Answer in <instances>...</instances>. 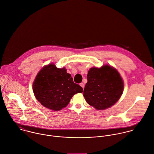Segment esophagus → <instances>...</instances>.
I'll return each instance as SVG.
<instances>
[{"instance_id": "obj_1", "label": "esophagus", "mask_w": 154, "mask_h": 154, "mask_svg": "<svg viewBox=\"0 0 154 154\" xmlns=\"http://www.w3.org/2000/svg\"><path fill=\"white\" fill-rule=\"evenodd\" d=\"M80 86H82V87L83 88V89H84V87H85L84 83H81L80 84Z\"/></svg>"}]
</instances>
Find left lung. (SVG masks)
Instances as JSON below:
<instances>
[{
	"label": "left lung",
	"mask_w": 154,
	"mask_h": 154,
	"mask_svg": "<svg viewBox=\"0 0 154 154\" xmlns=\"http://www.w3.org/2000/svg\"><path fill=\"white\" fill-rule=\"evenodd\" d=\"M87 79L83 96L88 103L97 110L112 106L123 93V80L119 72L109 65L91 68Z\"/></svg>",
	"instance_id": "8db88e82"
}]
</instances>
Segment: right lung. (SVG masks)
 <instances>
[{
    "label": "right lung",
    "instance_id": "obj_1",
    "mask_svg": "<svg viewBox=\"0 0 154 154\" xmlns=\"http://www.w3.org/2000/svg\"><path fill=\"white\" fill-rule=\"evenodd\" d=\"M32 89L37 100L54 111L61 110L68 105L74 94L83 92V88L73 82L65 68H58L52 63L40 71Z\"/></svg>",
    "mask_w": 154,
    "mask_h": 154
}]
</instances>
